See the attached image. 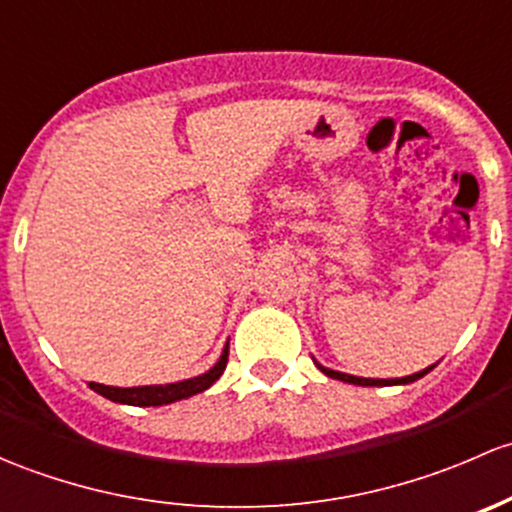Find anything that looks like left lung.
Returning <instances> with one entry per match:
<instances>
[{
    "label": "left lung",
    "instance_id": "1",
    "mask_svg": "<svg viewBox=\"0 0 512 512\" xmlns=\"http://www.w3.org/2000/svg\"><path fill=\"white\" fill-rule=\"evenodd\" d=\"M320 372H325L328 377L333 379H340V382H350V384H360V387H389V384H409V382H416V379L424 377L426 372L434 370V365L426 367V370L416 372V374H409V377H399V379H367V377H352V374H345V372H335V370H328V367L318 365Z\"/></svg>",
    "mask_w": 512,
    "mask_h": 512
}]
</instances>
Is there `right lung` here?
I'll list each match as a JSON object with an SVG mask.
<instances>
[{
  "label": "right lung",
  "instance_id": "add662e5",
  "mask_svg": "<svg viewBox=\"0 0 512 512\" xmlns=\"http://www.w3.org/2000/svg\"><path fill=\"white\" fill-rule=\"evenodd\" d=\"M226 362H229V345L224 347L219 362L212 370L199 374V377L184 379V382L150 384V387H105V384L91 382V389L93 392L103 394L110 402L130 404V407H162V404L179 402V399H187L192 397V394H199L204 392V389L212 387V384L221 377V372L226 370Z\"/></svg>",
  "mask_w": 512,
  "mask_h": 512
}]
</instances>
